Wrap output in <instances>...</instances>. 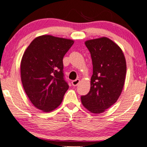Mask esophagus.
Listing matches in <instances>:
<instances>
[{
  "label": "esophagus",
  "instance_id": "esophagus-1",
  "mask_svg": "<svg viewBox=\"0 0 147 147\" xmlns=\"http://www.w3.org/2000/svg\"><path fill=\"white\" fill-rule=\"evenodd\" d=\"M79 82H80V80L79 79L74 80V81H72V85H73V86H77V85L79 83Z\"/></svg>",
  "mask_w": 147,
  "mask_h": 147
}]
</instances>
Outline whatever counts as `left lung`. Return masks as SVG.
<instances>
[{
  "instance_id": "1",
  "label": "left lung",
  "mask_w": 147,
  "mask_h": 147,
  "mask_svg": "<svg viewBox=\"0 0 147 147\" xmlns=\"http://www.w3.org/2000/svg\"><path fill=\"white\" fill-rule=\"evenodd\" d=\"M90 52L93 75L88 94L81 96L85 109L94 114L102 113L117 101L126 76V62L121 49L107 37L85 42Z\"/></svg>"
}]
</instances>
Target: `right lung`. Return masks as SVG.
<instances>
[{
	"mask_svg": "<svg viewBox=\"0 0 147 147\" xmlns=\"http://www.w3.org/2000/svg\"><path fill=\"white\" fill-rule=\"evenodd\" d=\"M74 40L51 35L35 38L24 51L20 71L29 100L42 112L55 110L68 90L63 74V57Z\"/></svg>",
	"mask_w": 147,
	"mask_h": 147,
	"instance_id": "1",
	"label": "right lung"
}]
</instances>
